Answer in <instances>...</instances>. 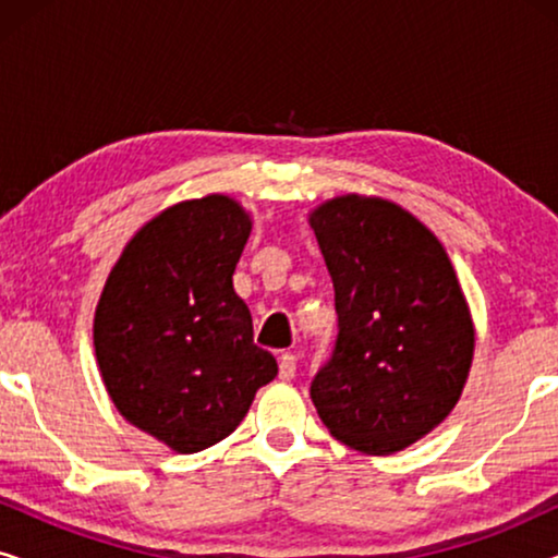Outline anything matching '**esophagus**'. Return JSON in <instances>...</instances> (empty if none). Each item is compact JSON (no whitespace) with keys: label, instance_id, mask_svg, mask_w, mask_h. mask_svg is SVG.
Listing matches in <instances>:
<instances>
[{"label":"esophagus","instance_id":"1","mask_svg":"<svg viewBox=\"0 0 558 558\" xmlns=\"http://www.w3.org/2000/svg\"><path fill=\"white\" fill-rule=\"evenodd\" d=\"M296 376V357L292 353H284L279 357V378L292 380Z\"/></svg>","mask_w":558,"mask_h":558}]
</instances>
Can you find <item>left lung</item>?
<instances>
[{
	"label": "left lung",
	"instance_id": "obj_1",
	"mask_svg": "<svg viewBox=\"0 0 558 558\" xmlns=\"http://www.w3.org/2000/svg\"><path fill=\"white\" fill-rule=\"evenodd\" d=\"M335 289L338 338L310 396L335 439L391 454L429 434L468 380V302L429 228L399 205L342 195L310 216Z\"/></svg>",
	"mask_w": 558,
	"mask_h": 558
}]
</instances>
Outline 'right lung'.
<instances>
[{"mask_svg":"<svg viewBox=\"0 0 558 558\" xmlns=\"http://www.w3.org/2000/svg\"><path fill=\"white\" fill-rule=\"evenodd\" d=\"M248 233L226 195L172 205L126 243L98 300L106 391L129 424L180 454L226 439L279 371L233 292Z\"/></svg>","mask_w":558,"mask_h":558,"instance_id":"obj_1","label":"right lung"}]
</instances>
